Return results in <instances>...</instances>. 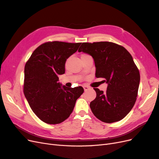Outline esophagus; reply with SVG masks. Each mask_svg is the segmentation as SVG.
<instances>
[{
    "label": "esophagus",
    "instance_id": "esophagus-1",
    "mask_svg": "<svg viewBox=\"0 0 159 159\" xmlns=\"http://www.w3.org/2000/svg\"><path fill=\"white\" fill-rule=\"evenodd\" d=\"M84 91H87L89 89V88L87 85H84Z\"/></svg>",
    "mask_w": 159,
    "mask_h": 159
}]
</instances>
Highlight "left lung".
Segmentation results:
<instances>
[{"mask_svg": "<svg viewBox=\"0 0 159 159\" xmlns=\"http://www.w3.org/2000/svg\"><path fill=\"white\" fill-rule=\"evenodd\" d=\"M93 58L96 78H105V92L93 88L96 98L90 108L100 121L111 123L123 119L135 103L140 74L130 53L109 42L82 43L78 50Z\"/></svg>", "mask_w": 159, "mask_h": 159, "instance_id": "left-lung-1", "label": "left lung"}]
</instances>
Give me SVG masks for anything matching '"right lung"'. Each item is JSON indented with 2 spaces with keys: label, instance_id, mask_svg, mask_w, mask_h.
Segmentation results:
<instances>
[{
  "label": "right lung",
  "instance_id": "obj_1",
  "mask_svg": "<svg viewBox=\"0 0 159 159\" xmlns=\"http://www.w3.org/2000/svg\"><path fill=\"white\" fill-rule=\"evenodd\" d=\"M81 43L48 42L33 52L25 67L24 93L33 112L48 124H58L68 119L82 87L62 86L58 75L65 73L67 59Z\"/></svg>",
  "mask_w": 159,
  "mask_h": 159
}]
</instances>
